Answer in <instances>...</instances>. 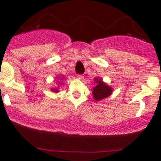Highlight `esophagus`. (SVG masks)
<instances>
[{"label":"esophagus","mask_w":161,"mask_h":161,"mask_svg":"<svg viewBox=\"0 0 161 161\" xmlns=\"http://www.w3.org/2000/svg\"><path fill=\"white\" fill-rule=\"evenodd\" d=\"M78 78H79V79H81V80L84 79V76L82 75H78Z\"/></svg>","instance_id":"obj_1"}]
</instances>
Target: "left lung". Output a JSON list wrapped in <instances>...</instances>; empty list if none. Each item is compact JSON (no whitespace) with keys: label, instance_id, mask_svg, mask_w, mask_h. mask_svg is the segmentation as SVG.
Segmentation results:
<instances>
[{"label":"left lung","instance_id":"obj_1","mask_svg":"<svg viewBox=\"0 0 161 161\" xmlns=\"http://www.w3.org/2000/svg\"><path fill=\"white\" fill-rule=\"evenodd\" d=\"M97 86L92 90V95L96 101H99L107 98L112 93L113 89L110 86L103 82L100 78H95Z\"/></svg>","mask_w":161,"mask_h":161}]
</instances>
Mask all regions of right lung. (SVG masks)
<instances>
[{
    "instance_id": "add662e5",
    "label": "right lung",
    "mask_w": 161,
    "mask_h": 161,
    "mask_svg": "<svg viewBox=\"0 0 161 161\" xmlns=\"http://www.w3.org/2000/svg\"><path fill=\"white\" fill-rule=\"evenodd\" d=\"M51 91H53V92H58V90L57 88H52Z\"/></svg>"
}]
</instances>
